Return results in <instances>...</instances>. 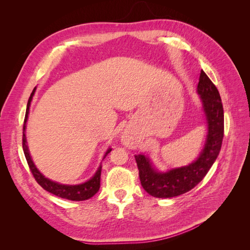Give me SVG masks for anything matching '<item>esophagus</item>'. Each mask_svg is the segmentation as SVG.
<instances>
[{
	"mask_svg": "<svg viewBox=\"0 0 250 250\" xmlns=\"http://www.w3.org/2000/svg\"><path fill=\"white\" fill-rule=\"evenodd\" d=\"M123 139V141H124V143H126V144H133L132 142V138H131V135H130V133L129 132H125L124 134H123V137H122Z\"/></svg>",
	"mask_w": 250,
	"mask_h": 250,
	"instance_id": "34e87169",
	"label": "esophagus"
}]
</instances>
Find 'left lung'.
Instances as JSON below:
<instances>
[{
    "instance_id": "left-lung-1",
    "label": "left lung",
    "mask_w": 250,
    "mask_h": 250,
    "mask_svg": "<svg viewBox=\"0 0 250 250\" xmlns=\"http://www.w3.org/2000/svg\"><path fill=\"white\" fill-rule=\"evenodd\" d=\"M197 93L208 122L206 145L197 160L185 167L158 172L148 157L143 154L134 155L142 187L153 197L171 198L192 190L207 175L220 152L224 134L223 106L217 87L203 71L200 73Z\"/></svg>"
}]
</instances>
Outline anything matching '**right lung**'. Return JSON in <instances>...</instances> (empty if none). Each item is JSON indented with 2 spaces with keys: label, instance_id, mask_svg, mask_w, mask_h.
I'll use <instances>...</instances> for the list:
<instances>
[{
  "label": "right lung",
  "instance_id": "1",
  "mask_svg": "<svg viewBox=\"0 0 250 250\" xmlns=\"http://www.w3.org/2000/svg\"><path fill=\"white\" fill-rule=\"evenodd\" d=\"M36 87H34V89L32 90L31 95H30V98L28 100V104H27V109H26V116H25V120H24V127H22V150H24V153L26 156V160L28 163V166L30 168V171L33 174V176L35 178V180L37 181L42 188L44 190L54 194L58 197H62L64 199H69V200H73V201H82V200H86L99 191L100 188V177H101V169L102 166H100L98 168L97 172L95 173V175L90 178L89 180L85 181V183L80 184V185H75V186H70V185H62L55 183V181H52L49 178L44 177L42 174L37 170V168L35 167V165L33 163V161L31 160V156H30L29 150L27 147V141H26V134H25V130H26V122L28 119V113H29V107L30 104H31L33 95L35 93ZM111 151V149L109 148L106 153H105L104 157L106 156Z\"/></svg>",
  "mask_w": 250,
  "mask_h": 250
}]
</instances>
